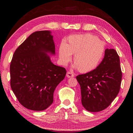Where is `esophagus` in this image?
<instances>
[{"label":"esophagus","mask_w":133,"mask_h":133,"mask_svg":"<svg viewBox=\"0 0 133 133\" xmlns=\"http://www.w3.org/2000/svg\"><path fill=\"white\" fill-rule=\"evenodd\" d=\"M66 76L68 78H70V77H73L74 76H75V75H74V74L73 73H71V72H70V71H68L67 73V75H66Z\"/></svg>","instance_id":"esophagus-1"}]
</instances>
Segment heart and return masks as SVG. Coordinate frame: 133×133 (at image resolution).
<instances>
[{"instance_id": "b5f03b06", "label": "heart", "mask_w": 133, "mask_h": 133, "mask_svg": "<svg viewBox=\"0 0 133 133\" xmlns=\"http://www.w3.org/2000/svg\"><path fill=\"white\" fill-rule=\"evenodd\" d=\"M105 50V43L95 35H76L69 38V44L63 41L59 47L60 62L67 65L75 54L74 68L82 73H88L96 69L102 62Z\"/></svg>"}]
</instances>
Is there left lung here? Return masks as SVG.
Returning <instances> with one entry per match:
<instances>
[{
  "label": "left lung",
  "mask_w": 133,
  "mask_h": 133,
  "mask_svg": "<svg viewBox=\"0 0 133 133\" xmlns=\"http://www.w3.org/2000/svg\"><path fill=\"white\" fill-rule=\"evenodd\" d=\"M82 94V104L87 111L106 109L120 91L122 72L120 58L113 49L105 50L104 57L96 69L76 77Z\"/></svg>",
  "instance_id": "left-lung-1"
}]
</instances>
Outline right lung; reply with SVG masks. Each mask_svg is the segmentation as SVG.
<instances>
[{"mask_svg": "<svg viewBox=\"0 0 133 133\" xmlns=\"http://www.w3.org/2000/svg\"><path fill=\"white\" fill-rule=\"evenodd\" d=\"M49 30L30 35L15 51L10 66V85L20 103L34 111L46 109L53 102V93L66 70L54 64L53 36Z\"/></svg>", "mask_w": 133, "mask_h": 133, "instance_id": "obj_1", "label": "right lung"}]
</instances>
